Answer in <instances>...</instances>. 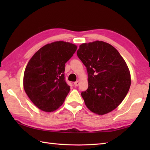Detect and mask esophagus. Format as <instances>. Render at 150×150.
I'll return each instance as SVG.
<instances>
[{"label": "esophagus", "mask_w": 150, "mask_h": 150, "mask_svg": "<svg viewBox=\"0 0 150 150\" xmlns=\"http://www.w3.org/2000/svg\"><path fill=\"white\" fill-rule=\"evenodd\" d=\"M79 84H80V81H77L74 82V85L75 86H78Z\"/></svg>", "instance_id": "obj_1"}]
</instances>
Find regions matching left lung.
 <instances>
[{
	"label": "left lung",
	"mask_w": 150,
	"mask_h": 150,
	"mask_svg": "<svg viewBox=\"0 0 150 150\" xmlns=\"http://www.w3.org/2000/svg\"><path fill=\"white\" fill-rule=\"evenodd\" d=\"M77 54L88 75V88L81 93L86 106L101 115L115 109L131 85L125 60L111 44L98 40L81 44Z\"/></svg>",
	"instance_id": "obj_1"
}]
</instances>
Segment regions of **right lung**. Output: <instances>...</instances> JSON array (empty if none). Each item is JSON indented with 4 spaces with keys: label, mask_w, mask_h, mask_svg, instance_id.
Returning <instances> with one entry per match:
<instances>
[{
    "label": "right lung",
    "mask_w": 150,
    "mask_h": 150,
    "mask_svg": "<svg viewBox=\"0 0 150 150\" xmlns=\"http://www.w3.org/2000/svg\"><path fill=\"white\" fill-rule=\"evenodd\" d=\"M76 50L75 44L57 41L41 47L28 62L24 88L40 110L52 112L63 104L70 90L65 81V64Z\"/></svg>",
    "instance_id": "add662e5"
}]
</instances>
